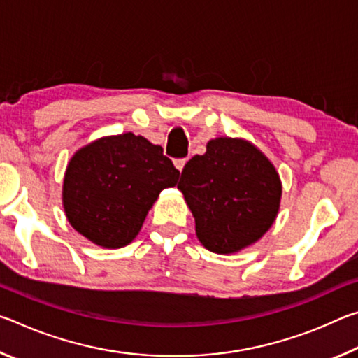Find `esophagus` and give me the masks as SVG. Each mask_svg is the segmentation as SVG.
<instances>
[{
  "label": "esophagus",
  "instance_id": "34e87169",
  "mask_svg": "<svg viewBox=\"0 0 358 358\" xmlns=\"http://www.w3.org/2000/svg\"><path fill=\"white\" fill-rule=\"evenodd\" d=\"M186 162H187V157H181V159H175V167H177L178 171L181 172V171H183V167H185Z\"/></svg>",
  "mask_w": 358,
  "mask_h": 358
}]
</instances>
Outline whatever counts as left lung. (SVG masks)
I'll return each mask as SVG.
<instances>
[{
    "label": "left lung",
    "mask_w": 358,
    "mask_h": 358,
    "mask_svg": "<svg viewBox=\"0 0 358 358\" xmlns=\"http://www.w3.org/2000/svg\"><path fill=\"white\" fill-rule=\"evenodd\" d=\"M196 234L216 254L238 252L262 237L280 210L281 180L262 151L243 138L217 137L186 162L178 181Z\"/></svg>",
    "instance_id": "obj_1"
}]
</instances>
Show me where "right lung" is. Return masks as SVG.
Masks as SVG:
<instances>
[{
    "label": "right lung",
    "mask_w": 358,
    "mask_h": 358,
    "mask_svg": "<svg viewBox=\"0 0 358 358\" xmlns=\"http://www.w3.org/2000/svg\"><path fill=\"white\" fill-rule=\"evenodd\" d=\"M178 177L162 147L145 137H102L71 157L63 183L66 217L94 245L123 248L136 238L159 192Z\"/></svg>",
    "instance_id": "right-lung-1"
}]
</instances>
